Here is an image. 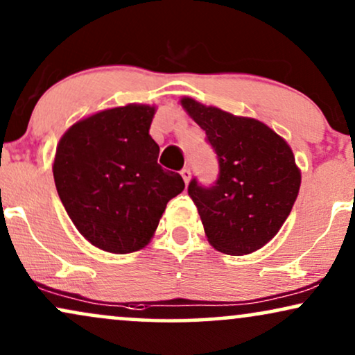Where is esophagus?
<instances>
[{
    "label": "esophagus",
    "mask_w": 355,
    "mask_h": 355,
    "mask_svg": "<svg viewBox=\"0 0 355 355\" xmlns=\"http://www.w3.org/2000/svg\"><path fill=\"white\" fill-rule=\"evenodd\" d=\"M180 175H182L183 182H185L187 185H188V182H190V178H191V172H190V168H183L182 172H180Z\"/></svg>",
    "instance_id": "34e87169"
}]
</instances>
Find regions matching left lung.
<instances>
[{"label":"left lung","instance_id":"obj_1","mask_svg":"<svg viewBox=\"0 0 355 355\" xmlns=\"http://www.w3.org/2000/svg\"><path fill=\"white\" fill-rule=\"evenodd\" d=\"M180 103L206 132L219 162L213 187L195 178L188 185L208 242L223 254H252L277 236L297 201L302 172L293 150L262 121L188 96Z\"/></svg>","mask_w":355,"mask_h":355}]
</instances>
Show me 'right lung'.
<instances>
[{
  "label": "right lung",
  "mask_w": 355,
  "mask_h": 355,
  "mask_svg": "<svg viewBox=\"0 0 355 355\" xmlns=\"http://www.w3.org/2000/svg\"><path fill=\"white\" fill-rule=\"evenodd\" d=\"M155 106L110 107L70 125L57 144L53 180L80 234L101 250L131 254L149 244L165 206L183 191L157 164L149 129Z\"/></svg>",
  "instance_id": "add662e5"
}]
</instances>
